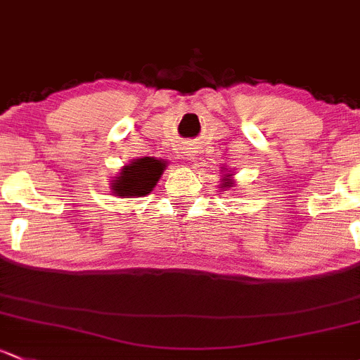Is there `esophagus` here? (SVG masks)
I'll use <instances>...</instances> for the list:
<instances>
[{
	"label": "esophagus",
	"instance_id": "1",
	"mask_svg": "<svg viewBox=\"0 0 360 360\" xmlns=\"http://www.w3.org/2000/svg\"><path fill=\"white\" fill-rule=\"evenodd\" d=\"M184 153H186L188 160H191V162L196 160V150L195 148H188L186 151H184Z\"/></svg>",
	"mask_w": 360,
	"mask_h": 360
}]
</instances>
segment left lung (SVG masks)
I'll return each mask as SVG.
<instances>
[{
  "label": "left lung",
  "mask_w": 360,
  "mask_h": 360,
  "mask_svg": "<svg viewBox=\"0 0 360 360\" xmlns=\"http://www.w3.org/2000/svg\"><path fill=\"white\" fill-rule=\"evenodd\" d=\"M222 169H224V167H222ZM226 170H228V169H226ZM233 176H234V174L231 172V170H228V172H226V174H222V179H221V188H222V190L234 186Z\"/></svg>",
  "instance_id": "8db88e82"
}]
</instances>
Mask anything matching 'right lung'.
Here are the masks:
<instances>
[{"instance_id": "right-lung-1", "label": "right lung", "mask_w": 360, "mask_h": 360, "mask_svg": "<svg viewBox=\"0 0 360 360\" xmlns=\"http://www.w3.org/2000/svg\"><path fill=\"white\" fill-rule=\"evenodd\" d=\"M167 162L164 158L141 157L124 165L110 181V190L119 198H139L153 191L164 174Z\"/></svg>"}]
</instances>
